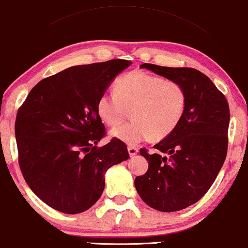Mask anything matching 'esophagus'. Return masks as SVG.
<instances>
[{
  "label": "esophagus",
  "mask_w": 248,
  "mask_h": 248,
  "mask_svg": "<svg viewBox=\"0 0 248 248\" xmlns=\"http://www.w3.org/2000/svg\"><path fill=\"white\" fill-rule=\"evenodd\" d=\"M137 152H139V149L136 146H128V153H129L130 156L136 155Z\"/></svg>",
  "instance_id": "esophagus-1"
}]
</instances>
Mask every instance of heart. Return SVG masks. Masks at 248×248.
<instances>
[{
	"label": "heart",
	"instance_id": "heart-1",
	"mask_svg": "<svg viewBox=\"0 0 248 248\" xmlns=\"http://www.w3.org/2000/svg\"><path fill=\"white\" fill-rule=\"evenodd\" d=\"M186 105V90L180 82L136 71L119 78L115 90L103 93L96 109L104 124L115 127L131 108L133 120L112 129L111 135L136 145L150 137L155 140L168 137L181 124Z\"/></svg>",
	"mask_w": 248,
	"mask_h": 248
}]
</instances>
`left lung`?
Returning a JSON list of instances; mask_svg holds the SVG:
<instances>
[{
  "label": "left lung",
  "mask_w": 248,
  "mask_h": 248,
  "mask_svg": "<svg viewBox=\"0 0 248 248\" xmlns=\"http://www.w3.org/2000/svg\"><path fill=\"white\" fill-rule=\"evenodd\" d=\"M187 93L186 111L173 133L155 144V153L140 149L149 169L135 178L143 202L160 212H176L196 203L214 183L228 151L230 109L225 96L196 68L140 65Z\"/></svg>",
  "instance_id": "8db88e82"
}]
</instances>
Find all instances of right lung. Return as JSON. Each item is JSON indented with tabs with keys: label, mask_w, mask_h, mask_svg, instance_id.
Wrapping results in <instances>:
<instances>
[{
	"label": "right lung",
	"mask_w": 248,
	"mask_h": 248,
	"mask_svg": "<svg viewBox=\"0 0 248 248\" xmlns=\"http://www.w3.org/2000/svg\"><path fill=\"white\" fill-rule=\"evenodd\" d=\"M130 64L112 59L68 67L41 80L18 109L15 134L21 174L56 211L89 209L104 191L106 170L129 158L126 144L115 137L96 146L106 135L96 105Z\"/></svg>",
	"instance_id": "obj_1"
}]
</instances>
